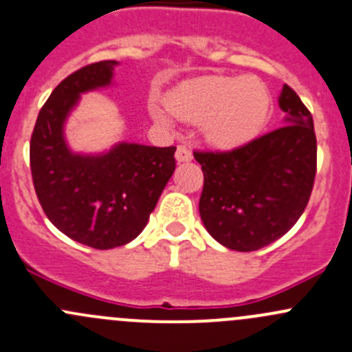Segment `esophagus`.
I'll return each instance as SVG.
<instances>
[{
    "mask_svg": "<svg viewBox=\"0 0 352 352\" xmlns=\"http://www.w3.org/2000/svg\"><path fill=\"white\" fill-rule=\"evenodd\" d=\"M193 159V154H191L190 148L186 145H179L176 148V161L177 162H190Z\"/></svg>",
    "mask_w": 352,
    "mask_h": 352,
    "instance_id": "obj_1",
    "label": "esophagus"
}]
</instances>
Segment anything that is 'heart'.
Masks as SVG:
<instances>
[{
    "label": "heart",
    "mask_w": 352,
    "mask_h": 352,
    "mask_svg": "<svg viewBox=\"0 0 352 352\" xmlns=\"http://www.w3.org/2000/svg\"><path fill=\"white\" fill-rule=\"evenodd\" d=\"M166 106L177 120L200 123L201 135L212 147L229 151L243 147L262 131L272 97L255 76L208 75L177 83ZM168 111L159 104L151 106L154 120L164 126L173 124Z\"/></svg>",
    "instance_id": "heart-1"
}]
</instances>
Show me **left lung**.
<instances>
[{
	"label": "left lung",
	"mask_w": 352,
	"mask_h": 352,
	"mask_svg": "<svg viewBox=\"0 0 352 352\" xmlns=\"http://www.w3.org/2000/svg\"><path fill=\"white\" fill-rule=\"evenodd\" d=\"M283 126L231 152H195L204 171L200 217L208 234L236 252H255L286 234L305 212L316 173L313 118L291 87L279 96Z\"/></svg>",
	"instance_id": "8db88e82"
}]
</instances>
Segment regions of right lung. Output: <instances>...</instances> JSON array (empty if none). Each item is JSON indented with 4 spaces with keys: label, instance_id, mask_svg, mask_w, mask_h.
Instances as JSON below:
<instances>
[{
    "label": "right lung",
    "instance_id": "1",
    "mask_svg": "<svg viewBox=\"0 0 352 352\" xmlns=\"http://www.w3.org/2000/svg\"><path fill=\"white\" fill-rule=\"evenodd\" d=\"M118 61L83 66L53 90L37 116L30 169L47 219L72 238L97 250L123 246L147 226L175 173L176 147L118 142L107 151L75 152L66 121L83 94L114 85Z\"/></svg>",
    "mask_w": 352,
    "mask_h": 352
}]
</instances>
